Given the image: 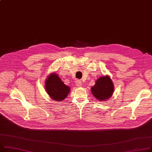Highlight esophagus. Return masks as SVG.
Masks as SVG:
<instances>
[{
	"instance_id": "34e87169",
	"label": "esophagus",
	"mask_w": 152,
	"mask_h": 152,
	"mask_svg": "<svg viewBox=\"0 0 152 152\" xmlns=\"http://www.w3.org/2000/svg\"><path fill=\"white\" fill-rule=\"evenodd\" d=\"M76 86L77 87H80L82 86V83L79 80H76Z\"/></svg>"
}]
</instances>
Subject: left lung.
Here are the masks:
<instances>
[{
    "mask_svg": "<svg viewBox=\"0 0 152 152\" xmlns=\"http://www.w3.org/2000/svg\"><path fill=\"white\" fill-rule=\"evenodd\" d=\"M114 90L113 82L108 75L99 77L96 80L95 84L91 88V92L100 102L109 99L113 96Z\"/></svg>",
    "mask_w": 152,
    "mask_h": 152,
    "instance_id": "1",
    "label": "left lung"
}]
</instances>
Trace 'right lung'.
Wrapping results in <instances>:
<instances>
[{"label":"right lung","instance_id":"obj_1","mask_svg":"<svg viewBox=\"0 0 152 152\" xmlns=\"http://www.w3.org/2000/svg\"><path fill=\"white\" fill-rule=\"evenodd\" d=\"M45 84L48 95L56 102L63 101L70 92V87L64 84L57 73H50Z\"/></svg>","mask_w":152,"mask_h":152}]
</instances>
